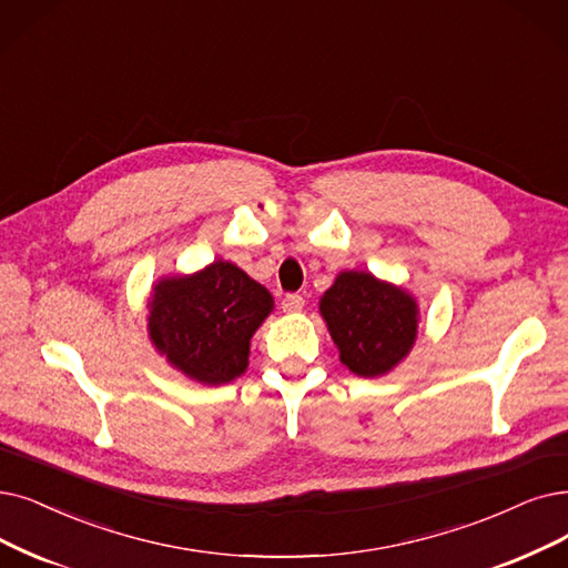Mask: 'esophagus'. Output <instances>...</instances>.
Masks as SVG:
<instances>
[{"label":"esophagus","instance_id":"34e87169","mask_svg":"<svg viewBox=\"0 0 568 568\" xmlns=\"http://www.w3.org/2000/svg\"><path fill=\"white\" fill-rule=\"evenodd\" d=\"M303 305H305V298L301 296V293H286V296L282 298L284 312H301Z\"/></svg>","mask_w":568,"mask_h":568}]
</instances>
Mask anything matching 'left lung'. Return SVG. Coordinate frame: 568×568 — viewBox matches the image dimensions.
Returning <instances> with one entry per match:
<instances>
[{
  "label": "left lung",
  "mask_w": 568,
  "mask_h": 568,
  "mask_svg": "<svg viewBox=\"0 0 568 568\" xmlns=\"http://www.w3.org/2000/svg\"><path fill=\"white\" fill-rule=\"evenodd\" d=\"M320 310L339 361L361 377L389 373L417 337L415 301L368 272H343L324 293Z\"/></svg>",
  "instance_id": "1"
}]
</instances>
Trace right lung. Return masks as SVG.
I'll list each match as a JSON object with an SVG mask.
<instances>
[{
    "mask_svg": "<svg viewBox=\"0 0 568 568\" xmlns=\"http://www.w3.org/2000/svg\"><path fill=\"white\" fill-rule=\"evenodd\" d=\"M149 331L172 366L202 384H225L248 363V339L272 296L244 270L214 261L193 277L163 280L151 296Z\"/></svg>",
    "mask_w": 568,
    "mask_h": 568,
    "instance_id": "right-lung-1",
    "label": "right lung"
}]
</instances>
